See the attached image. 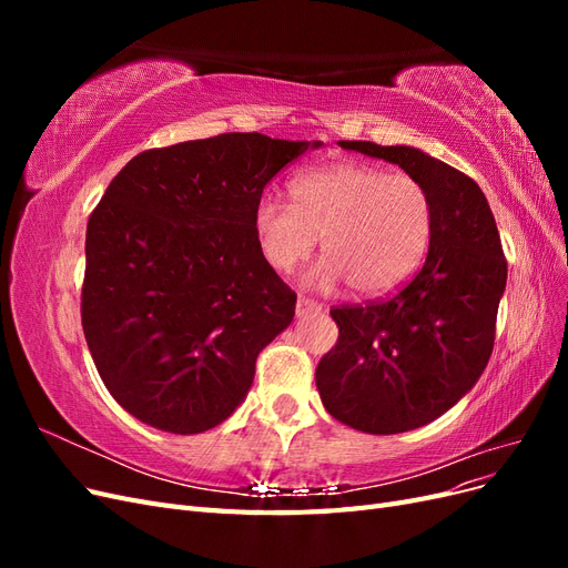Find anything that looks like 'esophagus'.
<instances>
[{"instance_id":"34e87169","label":"esophagus","mask_w":568,"mask_h":568,"mask_svg":"<svg viewBox=\"0 0 568 568\" xmlns=\"http://www.w3.org/2000/svg\"><path fill=\"white\" fill-rule=\"evenodd\" d=\"M322 305L313 298H305V296H298L296 301V315L303 317V315H313V313H320Z\"/></svg>"}]
</instances>
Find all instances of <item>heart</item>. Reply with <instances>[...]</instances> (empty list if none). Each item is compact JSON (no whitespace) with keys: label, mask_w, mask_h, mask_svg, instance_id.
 <instances>
[{"label":"heart","mask_w":568,"mask_h":568,"mask_svg":"<svg viewBox=\"0 0 568 568\" xmlns=\"http://www.w3.org/2000/svg\"><path fill=\"white\" fill-rule=\"evenodd\" d=\"M291 205L265 196L253 227L263 261L294 272L317 236L320 286L346 280L359 296H384L405 284L426 257L434 234V201L407 173L367 163H332L291 180Z\"/></svg>","instance_id":"b5f03b06"}]
</instances>
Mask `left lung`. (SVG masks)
<instances>
[{"label": "left lung", "mask_w": 568, "mask_h": 568, "mask_svg": "<svg viewBox=\"0 0 568 568\" xmlns=\"http://www.w3.org/2000/svg\"><path fill=\"white\" fill-rule=\"evenodd\" d=\"M400 165L434 201L426 261L388 298L334 305L336 346L315 372L326 412L374 436L403 434L448 412L484 374L507 284L490 205L457 168L412 146L341 142Z\"/></svg>", "instance_id": "obj_1"}]
</instances>
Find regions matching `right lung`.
<instances>
[{
    "label": "right lung",
    "mask_w": 568,
    "mask_h": 568,
    "mask_svg": "<svg viewBox=\"0 0 568 568\" xmlns=\"http://www.w3.org/2000/svg\"><path fill=\"white\" fill-rule=\"evenodd\" d=\"M305 149L225 132L142 151L106 186L88 222L80 315L101 382L132 417L189 436L244 400L257 353L296 313L253 213Z\"/></svg>",
    "instance_id": "obj_1"
}]
</instances>
